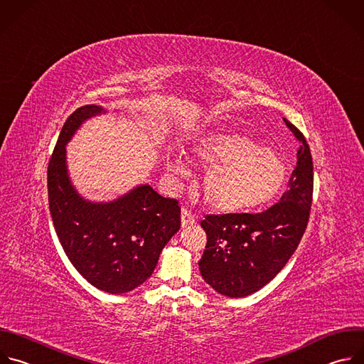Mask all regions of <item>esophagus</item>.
<instances>
[{"mask_svg":"<svg viewBox=\"0 0 364 364\" xmlns=\"http://www.w3.org/2000/svg\"><path fill=\"white\" fill-rule=\"evenodd\" d=\"M181 221H182V227H188V225H193L195 224V216L186 209V208H182V212H181Z\"/></svg>","mask_w":364,"mask_h":364,"instance_id":"34e87169","label":"esophagus"}]
</instances>
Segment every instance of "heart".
I'll use <instances>...</instances> for the list:
<instances>
[{"label": "heart", "mask_w": 364, "mask_h": 364, "mask_svg": "<svg viewBox=\"0 0 364 364\" xmlns=\"http://www.w3.org/2000/svg\"><path fill=\"white\" fill-rule=\"evenodd\" d=\"M193 155L206 173L203 196L216 212L235 215L261 208L277 199L289 178L281 154L238 132H212L200 136ZM169 169L181 176L188 166L181 156L169 159Z\"/></svg>", "instance_id": "obj_1"}]
</instances>
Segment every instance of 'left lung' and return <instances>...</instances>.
Returning a JSON list of instances; mask_svg holds the SVG:
<instances>
[{
    "label": "left lung",
    "mask_w": 364,
    "mask_h": 364,
    "mask_svg": "<svg viewBox=\"0 0 364 364\" xmlns=\"http://www.w3.org/2000/svg\"><path fill=\"white\" fill-rule=\"evenodd\" d=\"M285 124L300 148L279 202L259 213L206 215L200 223L208 238L200 275L223 296L240 299L261 289L285 267L307 228L313 200L311 152L304 134L288 120Z\"/></svg>",
    "instance_id": "left-lung-1"
}]
</instances>
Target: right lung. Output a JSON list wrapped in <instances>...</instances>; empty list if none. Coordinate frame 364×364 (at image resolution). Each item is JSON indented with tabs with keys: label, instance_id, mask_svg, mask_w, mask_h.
Instances as JSON below:
<instances>
[{
	"label": "right lung",
	"instance_id": "1",
	"mask_svg": "<svg viewBox=\"0 0 364 364\" xmlns=\"http://www.w3.org/2000/svg\"><path fill=\"white\" fill-rule=\"evenodd\" d=\"M102 113V106L87 105L65 120L48 164V205L73 267L102 291L123 294L152 275L164 247L181 228V208L151 185H139L109 202L87 200L76 191L65 144L87 119Z\"/></svg>",
	"mask_w": 364,
	"mask_h": 364
}]
</instances>
